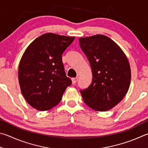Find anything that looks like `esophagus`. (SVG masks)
<instances>
[{
  "instance_id": "34e87169",
  "label": "esophagus",
  "mask_w": 148,
  "mask_h": 148,
  "mask_svg": "<svg viewBox=\"0 0 148 148\" xmlns=\"http://www.w3.org/2000/svg\"><path fill=\"white\" fill-rule=\"evenodd\" d=\"M71 80H72V83L75 84H76V82L77 81H78V78H77V77H76V78H72Z\"/></svg>"
}]
</instances>
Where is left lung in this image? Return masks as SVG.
I'll list each match as a JSON object with an SVG mask.
<instances>
[{
    "instance_id": "obj_1",
    "label": "left lung",
    "mask_w": 148,
    "mask_h": 148,
    "mask_svg": "<svg viewBox=\"0 0 148 148\" xmlns=\"http://www.w3.org/2000/svg\"><path fill=\"white\" fill-rule=\"evenodd\" d=\"M81 48L92 71V82L81 90L84 102L92 109L107 111L118 105L127 92L131 68L125 53L104 35L80 38Z\"/></svg>"
}]
</instances>
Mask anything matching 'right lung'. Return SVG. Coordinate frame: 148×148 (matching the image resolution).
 <instances>
[{
	"label": "right lung",
	"mask_w": 148,
	"mask_h": 148,
	"mask_svg": "<svg viewBox=\"0 0 148 148\" xmlns=\"http://www.w3.org/2000/svg\"><path fill=\"white\" fill-rule=\"evenodd\" d=\"M75 37L47 33L34 40L21 59L18 77L27 103L38 110L58 105L71 80L66 76L62 55Z\"/></svg>",
	"instance_id": "right-lung-1"
}]
</instances>
